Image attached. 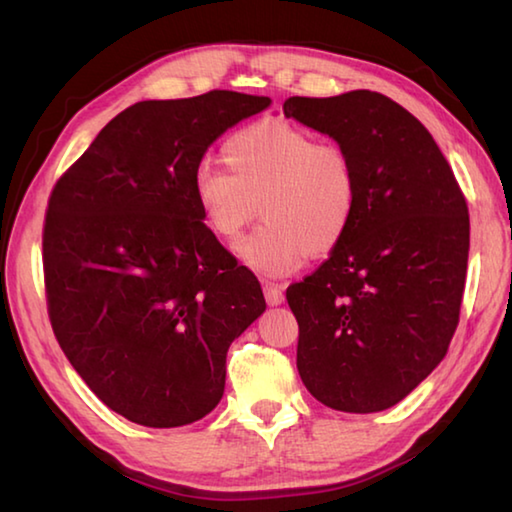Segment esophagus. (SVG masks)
Wrapping results in <instances>:
<instances>
[{"mask_svg":"<svg viewBox=\"0 0 512 512\" xmlns=\"http://www.w3.org/2000/svg\"><path fill=\"white\" fill-rule=\"evenodd\" d=\"M264 296H266L268 305L277 307V305H282V302H284V289L277 287V284L266 282V284H264Z\"/></svg>","mask_w":512,"mask_h":512,"instance_id":"1","label":"esophagus"}]
</instances>
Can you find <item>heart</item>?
Here are the masks:
<instances>
[{
	"label": "heart",
	"mask_w": 512,
	"mask_h": 512,
	"mask_svg": "<svg viewBox=\"0 0 512 512\" xmlns=\"http://www.w3.org/2000/svg\"><path fill=\"white\" fill-rule=\"evenodd\" d=\"M223 169L194 176V203L210 235L230 246L255 219L264 225L237 255L266 277H284L309 255H327L348 237L359 205L352 155L336 142H316L284 119H262L223 144Z\"/></svg>",
	"instance_id": "b5f03b06"
}]
</instances>
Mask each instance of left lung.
Masks as SVG:
<instances>
[{
    "label": "left lung",
    "instance_id": "8db88e82",
    "mask_svg": "<svg viewBox=\"0 0 512 512\" xmlns=\"http://www.w3.org/2000/svg\"><path fill=\"white\" fill-rule=\"evenodd\" d=\"M282 110L341 144L359 176L348 237L287 289L300 379L329 409H391L445 359L456 332L470 250L465 196L431 133L384 94L289 97Z\"/></svg>",
    "mask_w": 512,
    "mask_h": 512
}]
</instances>
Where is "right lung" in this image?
Here are the masks:
<instances>
[{
    "label": "right lung",
    "mask_w": 512,
    "mask_h": 512,
    "mask_svg": "<svg viewBox=\"0 0 512 512\" xmlns=\"http://www.w3.org/2000/svg\"><path fill=\"white\" fill-rule=\"evenodd\" d=\"M268 106L230 90L140 101L51 192V327L90 391L142 427L205 418L223 397L230 343L266 311L257 277L205 230L192 187L207 149Z\"/></svg>",
    "instance_id": "1"
}]
</instances>
